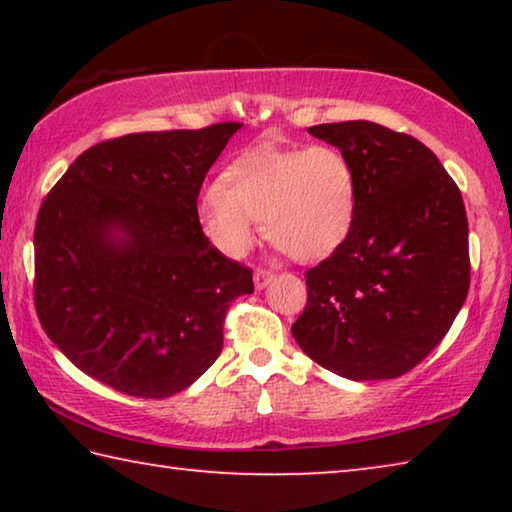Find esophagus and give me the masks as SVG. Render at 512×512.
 <instances>
[{
	"instance_id": "obj_1",
	"label": "esophagus",
	"mask_w": 512,
	"mask_h": 512,
	"mask_svg": "<svg viewBox=\"0 0 512 512\" xmlns=\"http://www.w3.org/2000/svg\"><path fill=\"white\" fill-rule=\"evenodd\" d=\"M273 271H266V268H257L255 271V275H253V280H255V289L257 291H262V289H266L268 284L273 282Z\"/></svg>"
}]
</instances>
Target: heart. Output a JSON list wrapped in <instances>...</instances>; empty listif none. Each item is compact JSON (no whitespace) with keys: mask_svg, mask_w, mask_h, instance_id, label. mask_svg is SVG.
<instances>
[{"mask_svg":"<svg viewBox=\"0 0 512 512\" xmlns=\"http://www.w3.org/2000/svg\"><path fill=\"white\" fill-rule=\"evenodd\" d=\"M196 225L223 257L250 253L264 221L268 239L300 262H320L348 239L357 216V178L329 144L255 146L196 198Z\"/></svg>","mask_w":512,"mask_h":512,"instance_id":"1","label":"heart"}]
</instances>
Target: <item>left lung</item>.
<instances>
[{
  "instance_id": "obj_1",
  "label": "left lung",
  "mask_w": 512,
  "mask_h": 512,
  "mask_svg": "<svg viewBox=\"0 0 512 512\" xmlns=\"http://www.w3.org/2000/svg\"><path fill=\"white\" fill-rule=\"evenodd\" d=\"M307 131L348 155L357 216L348 239L305 273L307 307L291 334L345 379L400 377L443 341L467 298L463 196L411 135L361 119Z\"/></svg>"
}]
</instances>
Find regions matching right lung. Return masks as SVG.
Masks as SVG:
<instances>
[{"mask_svg":"<svg viewBox=\"0 0 512 512\" xmlns=\"http://www.w3.org/2000/svg\"><path fill=\"white\" fill-rule=\"evenodd\" d=\"M241 124L133 133L81 153L40 207L36 309L56 348L119 393L169 397L223 348L253 273L198 232L205 173Z\"/></svg>","mask_w":512,"mask_h":512,"instance_id":"1","label":"right lung"}]
</instances>
